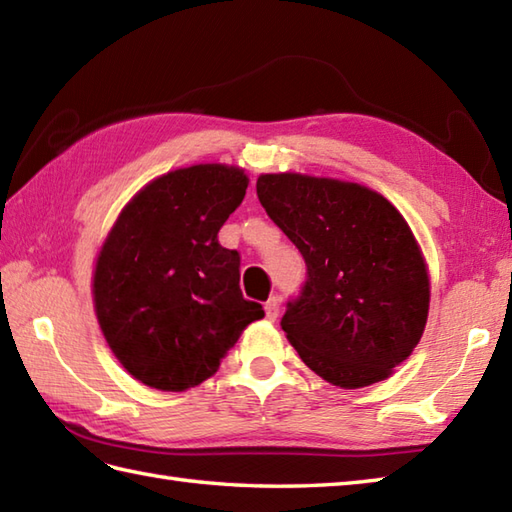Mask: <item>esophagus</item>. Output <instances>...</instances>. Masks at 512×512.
<instances>
[{"label":"esophagus","mask_w":512,"mask_h":512,"mask_svg":"<svg viewBox=\"0 0 512 512\" xmlns=\"http://www.w3.org/2000/svg\"><path fill=\"white\" fill-rule=\"evenodd\" d=\"M264 310H266V319L275 321V319L279 317V310H281V301H279V297H270V299L266 301Z\"/></svg>","instance_id":"esophagus-1"}]
</instances>
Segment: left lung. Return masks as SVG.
I'll use <instances>...</instances> for the list:
<instances>
[{
	"mask_svg": "<svg viewBox=\"0 0 512 512\" xmlns=\"http://www.w3.org/2000/svg\"><path fill=\"white\" fill-rule=\"evenodd\" d=\"M257 198L308 266L281 319L301 361L343 389L389 378L422 339L431 299L405 217L363 184L292 171L262 173Z\"/></svg>",
	"mask_w": 512,
	"mask_h": 512,
	"instance_id": "8db88e82",
	"label": "left lung"
}]
</instances>
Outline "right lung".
Masks as SVG:
<instances>
[{
    "label": "right lung",
    "mask_w": 512,
    "mask_h": 512,
    "mask_svg": "<svg viewBox=\"0 0 512 512\" xmlns=\"http://www.w3.org/2000/svg\"><path fill=\"white\" fill-rule=\"evenodd\" d=\"M244 169L204 162L145 184L96 257L94 312L129 374L184 391L211 378L264 310L239 290V253L217 242L242 204Z\"/></svg>",
    "instance_id": "obj_1"
}]
</instances>
